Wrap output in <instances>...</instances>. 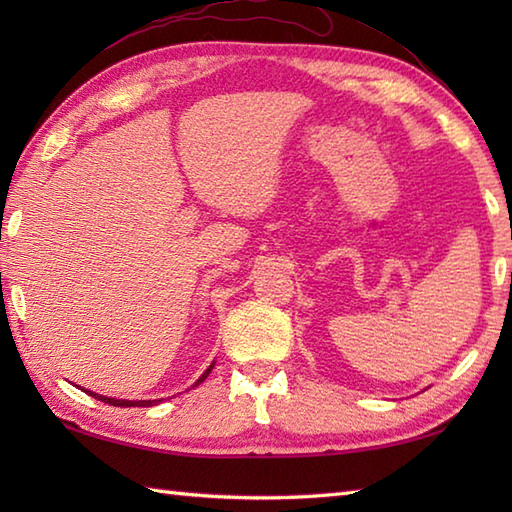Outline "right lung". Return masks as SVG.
Here are the masks:
<instances>
[{
  "mask_svg": "<svg viewBox=\"0 0 512 512\" xmlns=\"http://www.w3.org/2000/svg\"><path fill=\"white\" fill-rule=\"evenodd\" d=\"M211 369H213V365L206 369V372L200 376V380L195 385H200L202 380L211 374ZM88 394L92 396V398H96V400H101V402H105V405H114V407H151V405H156V402H160V400H116V398H105V396H96V394H92V391H88Z\"/></svg>",
  "mask_w": 512,
  "mask_h": 512,
  "instance_id": "1",
  "label": "right lung"
}]
</instances>
